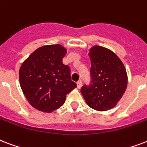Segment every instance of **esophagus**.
Here are the masks:
<instances>
[{
	"mask_svg": "<svg viewBox=\"0 0 147 147\" xmlns=\"http://www.w3.org/2000/svg\"><path fill=\"white\" fill-rule=\"evenodd\" d=\"M82 80L80 79V80H78V81L77 82V87H78V88H80L82 87Z\"/></svg>",
	"mask_w": 147,
	"mask_h": 147,
	"instance_id": "1",
	"label": "esophagus"
}]
</instances>
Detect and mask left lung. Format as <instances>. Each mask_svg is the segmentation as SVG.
I'll use <instances>...</instances> for the list:
<instances>
[{
    "label": "left lung",
    "instance_id": "left-lung-1",
    "mask_svg": "<svg viewBox=\"0 0 147 147\" xmlns=\"http://www.w3.org/2000/svg\"><path fill=\"white\" fill-rule=\"evenodd\" d=\"M91 60V82L84 85L81 92L89 107L98 111L113 108L126 91L127 74L118 56L103 47H92L88 52Z\"/></svg>",
    "mask_w": 147,
    "mask_h": 147
}]
</instances>
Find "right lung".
<instances>
[{"label":"right lung","instance_id":"add662e5","mask_svg":"<svg viewBox=\"0 0 147 147\" xmlns=\"http://www.w3.org/2000/svg\"><path fill=\"white\" fill-rule=\"evenodd\" d=\"M67 53L60 45L36 49L19 71L21 89L34 108L51 113L65 102L66 95L77 86L71 79L69 65L62 63Z\"/></svg>","mask_w":147,"mask_h":147}]
</instances>
